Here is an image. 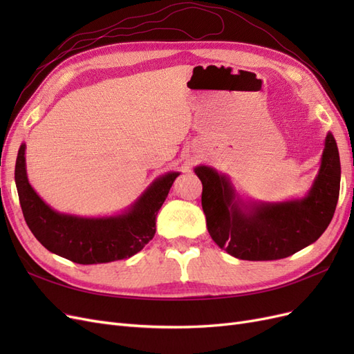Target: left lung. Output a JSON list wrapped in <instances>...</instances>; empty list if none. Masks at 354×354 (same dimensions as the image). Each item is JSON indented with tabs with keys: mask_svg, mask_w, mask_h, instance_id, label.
I'll use <instances>...</instances> for the list:
<instances>
[{
	"mask_svg": "<svg viewBox=\"0 0 354 354\" xmlns=\"http://www.w3.org/2000/svg\"><path fill=\"white\" fill-rule=\"evenodd\" d=\"M194 171L202 181V209L212 241L239 260H281L312 245L329 226L339 195V153L330 131L317 174L301 198H245L216 168L198 165Z\"/></svg>",
	"mask_w": 354,
	"mask_h": 354,
	"instance_id": "obj_1",
	"label": "left lung"
}]
</instances>
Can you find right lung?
Segmentation results:
<instances>
[{
    "instance_id": "1",
    "label": "right lung",
    "mask_w": 354,
    "mask_h": 354,
    "mask_svg": "<svg viewBox=\"0 0 354 354\" xmlns=\"http://www.w3.org/2000/svg\"><path fill=\"white\" fill-rule=\"evenodd\" d=\"M178 171L156 177L142 195L113 216L84 217L59 212L42 201L26 173V145L19 147L15 180L28 227L42 246L78 264L130 259L155 236L156 216Z\"/></svg>"
}]
</instances>
